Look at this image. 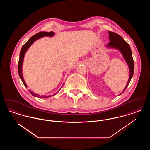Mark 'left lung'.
I'll use <instances>...</instances> for the list:
<instances>
[{
	"label": "left lung",
	"instance_id": "1",
	"mask_svg": "<svg viewBox=\"0 0 150 150\" xmlns=\"http://www.w3.org/2000/svg\"><path fill=\"white\" fill-rule=\"evenodd\" d=\"M108 34L110 43L106 44V47L108 48H114L115 50H119L124 59H125V62L128 64L130 74L127 84L124 88L123 91L119 94L120 95L125 91L127 86H128L131 79L133 76L134 69V61L132 57V52L128 43L126 41H125L124 39L121 38V36L119 35L116 33L111 31H108Z\"/></svg>",
	"mask_w": 150,
	"mask_h": 150
}]
</instances>
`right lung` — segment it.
Wrapping results in <instances>:
<instances>
[{"label":"right lung","instance_id":"add662e5","mask_svg":"<svg viewBox=\"0 0 150 150\" xmlns=\"http://www.w3.org/2000/svg\"><path fill=\"white\" fill-rule=\"evenodd\" d=\"M55 35V33L53 31H50V33L48 32H44V31H42V32H39L37 34H35L34 35L31 36L28 41L25 43V44H23V45L22 47L21 50L20 51V59H19V61H18V74L19 76L20 77V78L21 79L23 83V84H24V86H25V87H28V86H27L23 77V75H22V64H23V59H24V57L25 55V53L26 52V51L29 49V48L30 47V46L35 42L36 40L44 37V36H49V37H52ZM64 85V84H63ZM62 85V86H63ZM61 86V88H62ZM61 88L59 89V91L57 92V93H54L53 94V96L57 94V93L59 92V91H60V89H61ZM30 93H31L33 96L34 97H39V98H49L52 96V95L50 96H44V95H40L38 94L35 93L33 91H31L30 89L29 90Z\"/></svg>","mask_w":150,"mask_h":150}]
</instances>
